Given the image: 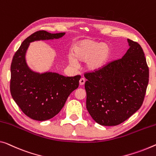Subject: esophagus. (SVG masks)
<instances>
[{
  "instance_id": "obj_1",
  "label": "esophagus",
  "mask_w": 156,
  "mask_h": 156,
  "mask_svg": "<svg viewBox=\"0 0 156 156\" xmlns=\"http://www.w3.org/2000/svg\"><path fill=\"white\" fill-rule=\"evenodd\" d=\"M85 81H86V80L84 78H81L80 80V84L81 86H83L85 83Z\"/></svg>"
}]
</instances>
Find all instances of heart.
Segmentation results:
<instances>
[{
	"label": "heart",
	"instance_id": "b5f03b06",
	"mask_svg": "<svg viewBox=\"0 0 156 156\" xmlns=\"http://www.w3.org/2000/svg\"><path fill=\"white\" fill-rule=\"evenodd\" d=\"M111 49L107 43H100L91 39L80 40L74 45L73 54L68 55V62L76 66L78 61L86 62L90 71H97L103 68L109 61Z\"/></svg>",
	"mask_w": 156,
	"mask_h": 156
}]
</instances>
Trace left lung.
I'll list each match as a JSON object with an SVG mask.
<instances>
[{"label": "left lung", "mask_w": 156, "mask_h": 156, "mask_svg": "<svg viewBox=\"0 0 156 156\" xmlns=\"http://www.w3.org/2000/svg\"><path fill=\"white\" fill-rule=\"evenodd\" d=\"M129 48L123 58L97 71L84 75L86 109L95 122L117 126L142 106L149 71L142 48L128 39Z\"/></svg>", "instance_id": "obj_1"}]
</instances>
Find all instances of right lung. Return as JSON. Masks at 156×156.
Returning a JSON list of instances; mask_svg holds the SVG:
<instances>
[{"label": "right lung", "instance_id": "obj_1", "mask_svg": "<svg viewBox=\"0 0 156 156\" xmlns=\"http://www.w3.org/2000/svg\"><path fill=\"white\" fill-rule=\"evenodd\" d=\"M66 33L37 31L21 43L11 64L12 97L26 116L36 121H46L59 113L70 93L78 88L81 76H65L56 73L33 71L26 61L30 43L58 39Z\"/></svg>", "mask_w": 156, "mask_h": 156}]
</instances>
